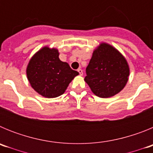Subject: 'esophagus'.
Segmentation results:
<instances>
[{
    "mask_svg": "<svg viewBox=\"0 0 153 153\" xmlns=\"http://www.w3.org/2000/svg\"><path fill=\"white\" fill-rule=\"evenodd\" d=\"M77 71H78V72H79V75H80V76H82V75H83V70H81V69H78V70H77Z\"/></svg>",
    "mask_w": 153,
    "mask_h": 153,
    "instance_id": "1",
    "label": "esophagus"
}]
</instances>
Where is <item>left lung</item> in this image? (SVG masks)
I'll list each match as a JSON object with an SVG mask.
<instances>
[{
  "instance_id": "obj_1",
  "label": "left lung",
  "mask_w": 153,
  "mask_h": 153,
  "mask_svg": "<svg viewBox=\"0 0 153 153\" xmlns=\"http://www.w3.org/2000/svg\"><path fill=\"white\" fill-rule=\"evenodd\" d=\"M84 81L96 96L108 98L126 85L129 67L125 56L114 47L102 42L93 51Z\"/></svg>"
}]
</instances>
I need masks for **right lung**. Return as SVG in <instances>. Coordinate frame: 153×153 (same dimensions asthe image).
<instances>
[{
    "label": "right lung",
    "mask_w": 153,
    "mask_h": 153,
    "mask_svg": "<svg viewBox=\"0 0 153 153\" xmlns=\"http://www.w3.org/2000/svg\"><path fill=\"white\" fill-rule=\"evenodd\" d=\"M59 55L56 48L44 46L32 56L27 67V77L31 87L46 98L63 94L70 82L79 75L67 62L61 61Z\"/></svg>",
    "instance_id": "1"
}]
</instances>
